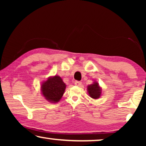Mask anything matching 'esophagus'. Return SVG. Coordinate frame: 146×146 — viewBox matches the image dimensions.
Instances as JSON below:
<instances>
[{
    "label": "esophagus",
    "instance_id": "esophagus-1",
    "mask_svg": "<svg viewBox=\"0 0 146 146\" xmlns=\"http://www.w3.org/2000/svg\"><path fill=\"white\" fill-rule=\"evenodd\" d=\"M74 84L76 86H80L82 84V82H80V81H76L74 82Z\"/></svg>",
    "mask_w": 146,
    "mask_h": 146
}]
</instances>
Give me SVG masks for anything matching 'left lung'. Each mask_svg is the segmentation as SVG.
Returning <instances> with one entry per match:
<instances>
[{
  "mask_svg": "<svg viewBox=\"0 0 146 146\" xmlns=\"http://www.w3.org/2000/svg\"><path fill=\"white\" fill-rule=\"evenodd\" d=\"M88 92L90 96L93 99H98L100 97L102 93V89L99 86V84L94 82L92 84L88 86Z\"/></svg>",
  "mask_w": 146,
  "mask_h": 146,
  "instance_id": "1",
  "label": "left lung"
}]
</instances>
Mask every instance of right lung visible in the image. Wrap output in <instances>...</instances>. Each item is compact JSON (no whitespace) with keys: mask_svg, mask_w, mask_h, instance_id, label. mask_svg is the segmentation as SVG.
Listing matches in <instances>:
<instances>
[{"mask_svg":"<svg viewBox=\"0 0 146 146\" xmlns=\"http://www.w3.org/2000/svg\"><path fill=\"white\" fill-rule=\"evenodd\" d=\"M66 85L59 76L49 77L41 85L43 96L50 102L56 103L60 100Z\"/></svg>","mask_w":146,"mask_h":146,"instance_id":"add662e5","label":"right lung"}]
</instances>
